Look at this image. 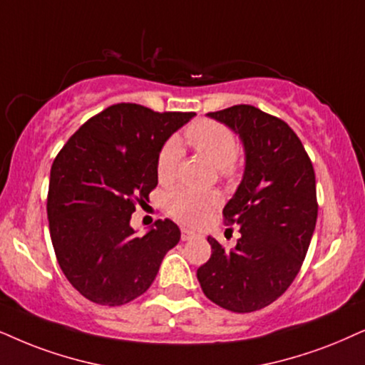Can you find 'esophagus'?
<instances>
[{"mask_svg": "<svg viewBox=\"0 0 365 365\" xmlns=\"http://www.w3.org/2000/svg\"><path fill=\"white\" fill-rule=\"evenodd\" d=\"M192 237H195V232H193V230H190V229L183 227L182 229V241H188V239H192Z\"/></svg>", "mask_w": 365, "mask_h": 365, "instance_id": "esophagus-1", "label": "esophagus"}]
</instances>
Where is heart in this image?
<instances>
[{"label":"heart","instance_id":"obj_1","mask_svg":"<svg viewBox=\"0 0 365 365\" xmlns=\"http://www.w3.org/2000/svg\"><path fill=\"white\" fill-rule=\"evenodd\" d=\"M185 140L198 155L204 156L224 175L234 170L237 151L236 138L224 124L210 121V119H198L185 129ZM180 158H182V151L177 141H168L161 148L158 161H156V173L161 183H168L175 178ZM219 204V193L195 192L190 188H177L167 198L170 214L180 222L188 225L200 224Z\"/></svg>","mask_w":365,"mask_h":365}]
</instances>
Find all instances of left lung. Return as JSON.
Instances as JSON below:
<instances>
[{
  "instance_id": "1",
  "label": "left lung",
  "mask_w": 365,
  "mask_h": 365,
  "mask_svg": "<svg viewBox=\"0 0 365 365\" xmlns=\"http://www.w3.org/2000/svg\"><path fill=\"white\" fill-rule=\"evenodd\" d=\"M207 116L242 143V180L222 210L241 237L230 251L207 237L212 256L197 269V279L215 305L256 312L288 289L305 259L318 214L315 172L293 129L255 106Z\"/></svg>"
}]
</instances>
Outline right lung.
I'll return each mask as SVG.
<instances>
[{"label":"right lung","instance_id":"add662e5","mask_svg":"<svg viewBox=\"0 0 365 365\" xmlns=\"http://www.w3.org/2000/svg\"><path fill=\"white\" fill-rule=\"evenodd\" d=\"M193 113H155L114 104L82 124L50 170L47 215L55 256L73 288L99 305L119 307L146 292L178 225L158 219L136 236L131 214L158 185L163 145Z\"/></svg>","mask_w":365,"mask_h":365}]
</instances>
